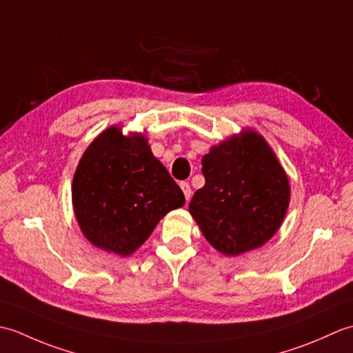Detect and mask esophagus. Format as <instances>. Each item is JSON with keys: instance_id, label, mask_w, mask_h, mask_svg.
<instances>
[{"instance_id": "obj_1", "label": "esophagus", "mask_w": 353, "mask_h": 353, "mask_svg": "<svg viewBox=\"0 0 353 353\" xmlns=\"http://www.w3.org/2000/svg\"><path fill=\"white\" fill-rule=\"evenodd\" d=\"M181 188H182V191H183V196H185L186 201H190V199H191V194H192L190 183H188V182H182V183H181Z\"/></svg>"}]
</instances>
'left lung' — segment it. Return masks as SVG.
<instances>
[{
	"label": "left lung",
	"mask_w": 353,
	"mask_h": 353,
	"mask_svg": "<svg viewBox=\"0 0 353 353\" xmlns=\"http://www.w3.org/2000/svg\"><path fill=\"white\" fill-rule=\"evenodd\" d=\"M201 165L206 182L190 201V214L208 243L238 256L270 241L288 211L291 188L265 138L244 129L212 145Z\"/></svg>",
	"instance_id": "1"
}]
</instances>
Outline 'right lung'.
I'll return each mask as SVG.
<instances>
[{
  "label": "right lung",
  "mask_w": 353,
  "mask_h": 353,
  "mask_svg": "<svg viewBox=\"0 0 353 353\" xmlns=\"http://www.w3.org/2000/svg\"><path fill=\"white\" fill-rule=\"evenodd\" d=\"M185 197L156 159L144 133L110 125L80 157L72 179V209L81 234L99 249L125 258L147 241Z\"/></svg>",
  "instance_id": "add662e5"
}]
</instances>
